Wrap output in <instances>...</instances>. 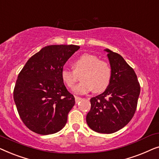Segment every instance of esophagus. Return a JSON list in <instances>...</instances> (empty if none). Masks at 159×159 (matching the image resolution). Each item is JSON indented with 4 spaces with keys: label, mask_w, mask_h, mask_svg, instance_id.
I'll use <instances>...</instances> for the list:
<instances>
[{
    "label": "esophagus",
    "mask_w": 159,
    "mask_h": 159,
    "mask_svg": "<svg viewBox=\"0 0 159 159\" xmlns=\"http://www.w3.org/2000/svg\"><path fill=\"white\" fill-rule=\"evenodd\" d=\"M75 102H76V103H77L78 102H79L80 100L82 99V98H80V97H78V96H75Z\"/></svg>",
    "instance_id": "obj_1"
}]
</instances>
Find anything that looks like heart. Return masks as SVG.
Here are the masks:
<instances>
[{"mask_svg":"<svg viewBox=\"0 0 159 159\" xmlns=\"http://www.w3.org/2000/svg\"><path fill=\"white\" fill-rule=\"evenodd\" d=\"M73 70L63 68L61 79L69 88H73L81 75L82 82L74 89L76 94L83 95L94 89L96 93L104 91L109 85L111 79V69L107 62L99 59L98 56L90 53L80 56L74 61Z\"/></svg>","mask_w":159,"mask_h":159,"instance_id":"heart-1","label":"heart"}]
</instances>
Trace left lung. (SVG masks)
<instances>
[{"mask_svg":"<svg viewBox=\"0 0 159 159\" xmlns=\"http://www.w3.org/2000/svg\"><path fill=\"white\" fill-rule=\"evenodd\" d=\"M104 51L108 53L111 79L103 93L90 99L86 121L93 131L111 134L123 128L133 117L140 86L133 69L122 56L109 49Z\"/></svg>","mask_w":159,"mask_h":159,"instance_id":"left-lung-1","label":"left lung"}]
</instances>
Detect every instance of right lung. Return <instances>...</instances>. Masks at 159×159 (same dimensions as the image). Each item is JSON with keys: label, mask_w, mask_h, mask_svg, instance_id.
<instances>
[{"label": "right lung", "mask_w": 159, "mask_h": 159, "mask_svg": "<svg viewBox=\"0 0 159 159\" xmlns=\"http://www.w3.org/2000/svg\"><path fill=\"white\" fill-rule=\"evenodd\" d=\"M79 49L75 45H48L32 56L19 72L14 100L21 119L32 132L46 135L66 125L75 101L61 71Z\"/></svg>", "instance_id": "1"}]
</instances>
